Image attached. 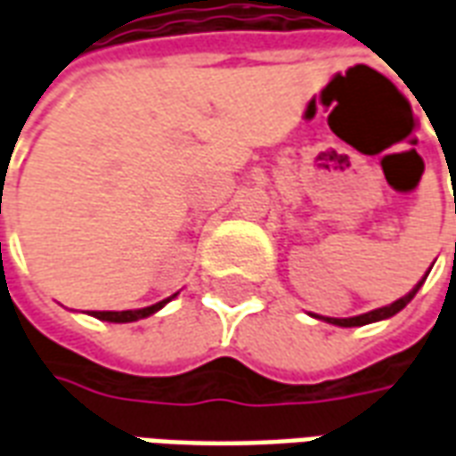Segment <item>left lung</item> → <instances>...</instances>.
Listing matches in <instances>:
<instances>
[{
  "label": "left lung",
  "instance_id": "8db88e82",
  "mask_svg": "<svg viewBox=\"0 0 456 456\" xmlns=\"http://www.w3.org/2000/svg\"><path fill=\"white\" fill-rule=\"evenodd\" d=\"M425 281V278H422ZM422 281L418 286L412 288L408 296H403L401 300H395L391 305L386 307H379V310H371V313H363V315H356V317H325L327 322H332V325H339V327H362V325H369V322H379V320H386V317H393L395 313H401L403 307L408 305L412 300V296L418 293V288L422 286Z\"/></svg>",
  "mask_w": 456,
  "mask_h": 456
}]
</instances>
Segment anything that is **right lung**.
I'll list each match as a JSON object with an SVG mask.
<instances>
[{"mask_svg": "<svg viewBox=\"0 0 456 456\" xmlns=\"http://www.w3.org/2000/svg\"><path fill=\"white\" fill-rule=\"evenodd\" d=\"M175 296L166 297V300H160L156 305H149V307H141V310H121V313H110V310H102V313H93L97 320H104V322H134V320H141V317H149L153 315L156 310L170 303Z\"/></svg>", "mask_w": 456, "mask_h": 456, "instance_id": "obj_1", "label": "right lung"}]
</instances>
